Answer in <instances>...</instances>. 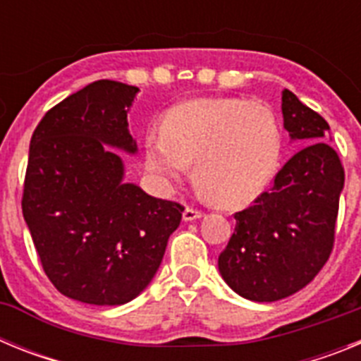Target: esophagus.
<instances>
[{
  "label": "esophagus",
  "mask_w": 361,
  "mask_h": 361,
  "mask_svg": "<svg viewBox=\"0 0 361 361\" xmlns=\"http://www.w3.org/2000/svg\"><path fill=\"white\" fill-rule=\"evenodd\" d=\"M202 215H204V213L200 212V209L186 208V209H184V213H183V219H184V222H193V220L200 219Z\"/></svg>",
  "instance_id": "obj_1"
}]
</instances>
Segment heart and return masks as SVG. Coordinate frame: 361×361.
I'll return each mask as SVG.
<instances>
[{
    "label": "heart",
    "instance_id": "1",
    "mask_svg": "<svg viewBox=\"0 0 361 361\" xmlns=\"http://www.w3.org/2000/svg\"><path fill=\"white\" fill-rule=\"evenodd\" d=\"M280 152L273 110L235 97L178 104L145 142L146 166L159 180L178 183L193 164L197 186L224 208H244L266 190Z\"/></svg>",
    "mask_w": 361,
    "mask_h": 361
}]
</instances>
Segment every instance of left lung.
<instances>
[{"label": "left lung", "instance_id": "1", "mask_svg": "<svg viewBox=\"0 0 361 361\" xmlns=\"http://www.w3.org/2000/svg\"><path fill=\"white\" fill-rule=\"evenodd\" d=\"M283 128L304 148L276 173L269 191L235 213V233L219 257L229 288L253 302H276L305 288L334 244L343 166L329 145V124L282 92Z\"/></svg>", "mask_w": 361, "mask_h": 361}]
</instances>
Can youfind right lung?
<instances>
[{"instance_id":"add662e5","label":"right lung","mask_w":361,"mask_h":361,"mask_svg":"<svg viewBox=\"0 0 361 361\" xmlns=\"http://www.w3.org/2000/svg\"><path fill=\"white\" fill-rule=\"evenodd\" d=\"M139 88L101 79L50 108L34 130L25 222L54 288L85 304L123 305L157 273L184 208L124 183L135 153L128 110Z\"/></svg>"}]
</instances>
